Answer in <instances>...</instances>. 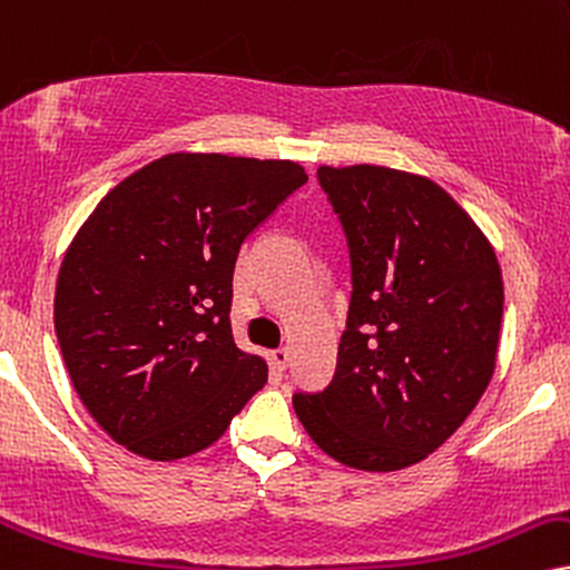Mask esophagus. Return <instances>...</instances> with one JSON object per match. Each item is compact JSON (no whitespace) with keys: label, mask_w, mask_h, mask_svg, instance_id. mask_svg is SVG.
Wrapping results in <instances>:
<instances>
[{"label":"esophagus","mask_w":570,"mask_h":570,"mask_svg":"<svg viewBox=\"0 0 570 570\" xmlns=\"http://www.w3.org/2000/svg\"><path fill=\"white\" fill-rule=\"evenodd\" d=\"M269 362H272V370L285 372V370H287V362H291V351H287V348H277V351H272V354H269Z\"/></svg>","instance_id":"34e87169"}]
</instances>
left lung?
<instances>
[{"label":"left lung","mask_w":570,"mask_h":570,"mask_svg":"<svg viewBox=\"0 0 570 570\" xmlns=\"http://www.w3.org/2000/svg\"><path fill=\"white\" fill-rule=\"evenodd\" d=\"M348 245L351 301L327 389L293 393L333 460L370 473L435 452L494 375L504 287L483 232L435 181L322 166Z\"/></svg>","instance_id":"1"}]
</instances>
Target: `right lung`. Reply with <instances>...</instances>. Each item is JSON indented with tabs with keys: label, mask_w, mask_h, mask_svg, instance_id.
<instances>
[{
	"label": "right lung",
	"mask_w": 570,
	"mask_h": 570,
	"mask_svg": "<svg viewBox=\"0 0 570 570\" xmlns=\"http://www.w3.org/2000/svg\"><path fill=\"white\" fill-rule=\"evenodd\" d=\"M306 179L293 160L177 153L110 189L73 237L55 333L83 406L129 452H200L264 389L266 362L232 338V274Z\"/></svg>",
	"instance_id": "1"
}]
</instances>
